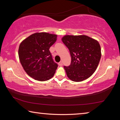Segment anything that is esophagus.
Returning a JSON list of instances; mask_svg holds the SVG:
<instances>
[{"label":"esophagus","instance_id":"obj_1","mask_svg":"<svg viewBox=\"0 0 120 120\" xmlns=\"http://www.w3.org/2000/svg\"><path fill=\"white\" fill-rule=\"evenodd\" d=\"M59 65L60 66H62L63 65V62L62 61H60L59 63Z\"/></svg>","mask_w":120,"mask_h":120}]
</instances>
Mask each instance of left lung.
<instances>
[{
	"label": "left lung",
	"instance_id": "left-lung-1",
	"mask_svg": "<svg viewBox=\"0 0 120 120\" xmlns=\"http://www.w3.org/2000/svg\"><path fill=\"white\" fill-rule=\"evenodd\" d=\"M61 40L71 57L70 66L64 67L67 77L76 82L90 77L96 70L101 58L98 42L85 35H66Z\"/></svg>",
	"mask_w": 120,
	"mask_h": 120
}]
</instances>
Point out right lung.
Returning <instances> with one entry per match:
<instances>
[{
  "mask_svg": "<svg viewBox=\"0 0 120 120\" xmlns=\"http://www.w3.org/2000/svg\"><path fill=\"white\" fill-rule=\"evenodd\" d=\"M57 35L46 32L32 34L20 44V62L27 74L35 80L44 82L52 78L58 67L49 51Z\"/></svg>",
  "mask_w": 120,
  "mask_h": 120,
  "instance_id": "1",
  "label": "right lung"
}]
</instances>
